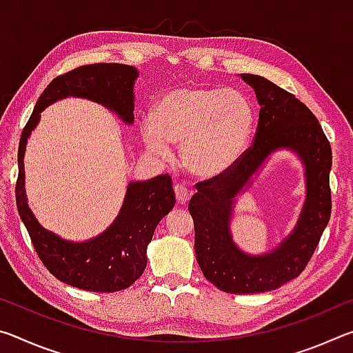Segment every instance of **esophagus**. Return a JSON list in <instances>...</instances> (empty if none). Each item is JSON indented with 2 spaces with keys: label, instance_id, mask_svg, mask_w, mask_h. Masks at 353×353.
<instances>
[{
  "label": "esophagus",
  "instance_id": "1",
  "mask_svg": "<svg viewBox=\"0 0 353 353\" xmlns=\"http://www.w3.org/2000/svg\"><path fill=\"white\" fill-rule=\"evenodd\" d=\"M174 193H176V199L179 204H185V202H187L191 196V191L182 183L174 185Z\"/></svg>",
  "mask_w": 353,
  "mask_h": 353
}]
</instances>
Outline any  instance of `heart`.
Returning a JSON list of instances; mask_svg holds the SVG:
<instances>
[{
  "label": "heart",
  "instance_id": "b5f03b06",
  "mask_svg": "<svg viewBox=\"0 0 353 353\" xmlns=\"http://www.w3.org/2000/svg\"><path fill=\"white\" fill-rule=\"evenodd\" d=\"M254 126L255 110L244 93L183 85L155 101L152 118L141 124V135L157 157H168V143L181 145L185 170L196 177L213 179L240 162Z\"/></svg>",
  "mask_w": 353,
  "mask_h": 353
}]
</instances>
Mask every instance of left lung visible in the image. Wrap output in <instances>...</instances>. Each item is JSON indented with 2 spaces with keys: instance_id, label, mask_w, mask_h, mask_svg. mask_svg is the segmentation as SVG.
Listing matches in <instances>:
<instances>
[{
  "instance_id": "8db88e82",
  "label": "left lung",
  "mask_w": 353,
  "mask_h": 353,
  "mask_svg": "<svg viewBox=\"0 0 353 353\" xmlns=\"http://www.w3.org/2000/svg\"><path fill=\"white\" fill-rule=\"evenodd\" d=\"M260 104L252 146L234 168L219 177L196 183L188 210L194 221V250L204 277L230 294L276 290L296 279L318 248L332 213V148L312 110L276 83L256 74H241ZM279 148H291L306 168L307 196L292 234L271 253L250 256L230 234L236 196L250 177Z\"/></svg>"
}]
</instances>
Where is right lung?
<instances>
[{
    "label": "right lung",
    "instance_id": "obj_1",
    "mask_svg": "<svg viewBox=\"0 0 353 353\" xmlns=\"http://www.w3.org/2000/svg\"><path fill=\"white\" fill-rule=\"evenodd\" d=\"M135 67L123 63H93L74 68L50 82L37 104L19 145V179L15 198L35 252L52 276L79 290L115 292L129 288L145 271L146 249L154 230L176 204L168 174L145 182H130L117 219L93 240L67 241L41 227L28 205L25 191V151L29 135L40 121V113L59 99L73 97L103 104L126 124L134 123Z\"/></svg>",
    "mask_w": 353,
    "mask_h": 353
}]
</instances>
